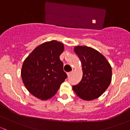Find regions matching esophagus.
Listing matches in <instances>:
<instances>
[{
  "label": "esophagus",
  "mask_w": 130,
  "mask_h": 130,
  "mask_svg": "<svg viewBox=\"0 0 130 130\" xmlns=\"http://www.w3.org/2000/svg\"><path fill=\"white\" fill-rule=\"evenodd\" d=\"M73 72V70H72V71L70 72H68V73H67V75H68V77H70V76L71 75H72V73Z\"/></svg>",
  "instance_id": "esophagus-1"
}]
</instances>
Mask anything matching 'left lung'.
<instances>
[{
  "instance_id": "8db88e82",
  "label": "left lung",
  "mask_w": 130,
  "mask_h": 130,
  "mask_svg": "<svg viewBox=\"0 0 130 130\" xmlns=\"http://www.w3.org/2000/svg\"><path fill=\"white\" fill-rule=\"evenodd\" d=\"M74 52L82 63L83 76L80 82L72 87L73 91L85 101L99 98L111 84V65L100 52L90 47L77 46Z\"/></svg>"
}]
</instances>
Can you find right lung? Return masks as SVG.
<instances>
[{
	"instance_id": "1",
	"label": "right lung",
	"mask_w": 130,
	"mask_h": 130,
	"mask_svg": "<svg viewBox=\"0 0 130 130\" xmlns=\"http://www.w3.org/2000/svg\"><path fill=\"white\" fill-rule=\"evenodd\" d=\"M64 45L56 40L38 46L26 58L21 69L22 80L27 90L41 100L55 95L67 77L60 55Z\"/></svg>"
}]
</instances>
